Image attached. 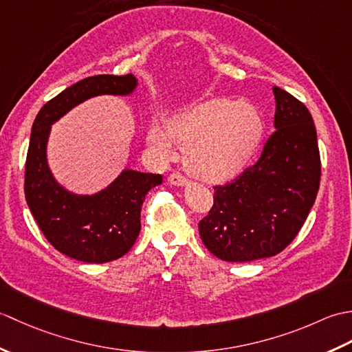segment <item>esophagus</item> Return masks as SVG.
I'll return each instance as SVG.
<instances>
[{
	"instance_id": "1",
	"label": "esophagus",
	"mask_w": 352,
	"mask_h": 352,
	"mask_svg": "<svg viewBox=\"0 0 352 352\" xmlns=\"http://www.w3.org/2000/svg\"><path fill=\"white\" fill-rule=\"evenodd\" d=\"M168 182H169L170 186H178V188H184V186L189 184L188 178L183 177L182 174H177V172H175V174H170V175H169Z\"/></svg>"
}]
</instances>
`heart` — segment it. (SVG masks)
<instances>
[{
	"label": "heart",
	"mask_w": 352,
	"mask_h": 352,
	"mask_svg": "<svg viewBox=\"0 0 352 352\" xmlns=\"http://www.w3.org/2000/svg\"><path fill=\"white\" fill-rule=\"evenodd\" d=\"M265 134L260 111L246 102L213 98L193 104L160 125L148 129L146 142L162 155L170 154V141L186 148L184 164L193 177L221 183L246 168Z\"/></svg>",
	"instance_id": "heart-1"
}]
</instances>
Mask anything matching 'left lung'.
<instances>
[{
    "instance_id": "obj_1",
    "label": "left lung",
    "mask_w": 352,
    "mask_h": 352,
    "mask_svg": "<svg viewBox=\"0 0 352 352\" xmlns=\"http://www.w3.org/2000/svg\"><path fill=\"white\" fill-rule=\"evenodd\" d=\"M275 133L254 166L214 188V204L198 230L213 256L252 261L276 256L294 241L315 204L320 157L307 107L274 86Z\"/></svg>"
}]
</instances>
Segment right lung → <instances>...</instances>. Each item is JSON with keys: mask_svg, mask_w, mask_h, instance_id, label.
Masks as SVG:
<instances>
[{"mask_svg": "<svg viewBox=\"0 0 352 352\" xmlns=\"http://www.w3.org/2000/svg\"><path fill=\"white\" fill-rule=\"evenodd\" d=\"M138 85L133 74L83 78L45 104L32 126L25 162L30 212L57 251L85 263H107L130 251L140 233V210L146 193L162 184L163 178L125 168L100 192H71L50 169L47 145L51 125L94 96H129Z\"/></svg>", "mask_w": 352, "mask_h": 352, "instance_id": "right-lung-1", "label": "right lung"}]
</instances>
